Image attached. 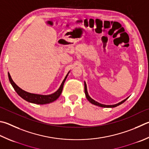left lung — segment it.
Returning <instances> with one entry per match:
<instances>
[{"mask_svg": "<svg viewBox=\"0 0 149 149\" xmlns=\"http://www.w3.org/2000/svg\"><path fill=\"white\" fill-rule=\"evenodd\" d=\"M85 95H86V98H87L88 100L90 102L91 104H93L94 105H98V106L102 107H117V106H118V105H119L123 104V103H124V102L128 98H127L125 100H123L119 103H118V104H115V105H104V104H100V103H98V102H96L95 100H94L93 98H91V97L89 96L88 94V92H87V89H86V85L85 84Z\"/></svg>", "mask_w": 149, "mask_h": 149, "instance_id": "left-lung-1", "label": "left lung"}]
</instances>
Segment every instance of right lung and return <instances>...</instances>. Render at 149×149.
I'll list each match as a JSON object with an SVG mask.
<instances>
[{"mask_svg": "<svg viewBox=\"0 0 149 149\" xmlns=\"http://www.w3.org/2000/svg\"><path fill=\"white\" fill-rule=\"evenodd\" d=\"M69 72L68 73V74L66 75L65 78H64V79L63 80V83H62L61 86L59 87L58 90L56 91L55 93L49 94V95H41V94H32V93H28V92H26L25 91L22 90V89L19 87V86L16 85L14 82H13V81L12 80V77H11L9 72H8V78H9L11 85H12L16 93L18 94L19 96H20L21 98L31 103H33V104H49V103L55 101L56 100L61 96L62 91H63L64 83L65 82L68 75Z\"/></svg>", "mask_w": 149, "mask_h": 149, "instance_id": "right-lung-1", "label": "right lung"}]
</instances>
